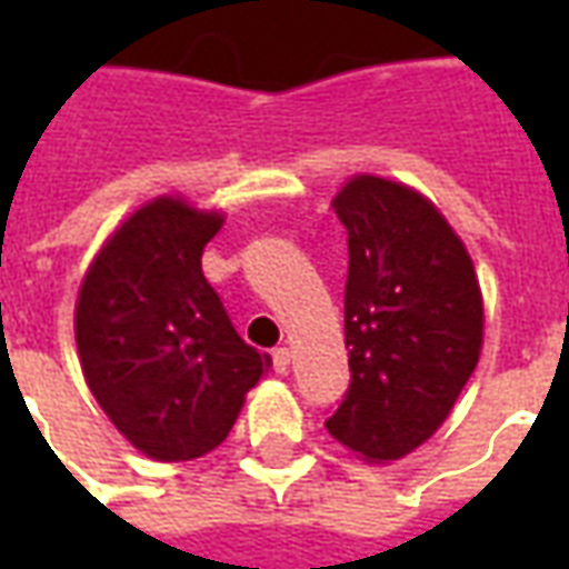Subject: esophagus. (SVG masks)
<instances>
[{"label":"esophagus","instance_id":"obj_1","mask_svg":"<svg viewBox=\"0 0 569 569\" xmlns=\"http://www.w3.org/2000/svg\"><path fill=\"white\" fill-rule=\"evenodd\" d=\"M271 366H273V371H280V375L289 369V347H273V350H271Z\"/></svg>","mask_w":569,"mask_h":569}]
</instances>
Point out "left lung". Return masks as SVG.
Listing matches in <instances>:
<instances>
[{"instance_id":"obj_1","label":"left lung","mask_w":569,"mask_h":569,"mask_svg":"<svg viewBox=\"0 0 569 569\" xmlns=\"http://www.w3.org/2000/svg\"><path fill=\"white\" fill-rule=\"evenodd\" d=\"M347 231L350 387L326 429L366 460H399L441 427L476 371L481 292L469 252L418 191L357 176L335 198Z\"/></svg>"}]
</instances>
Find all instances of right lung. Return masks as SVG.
<instances>
[{"label": "right lung", "instance_id": "1", "mask_svg": "<svg viewBox=\"0 0 569 569\" xmlns=\"http://www.w3.org/2000/svg\"><path fill=\"white\" fill-rule=\"evenodd\" d=\"M219 228L216 212L151 200L106 243L79 292L84 381L109 420L163 463L222 445L268 366L200 271Z\"/></svg>", "mask_w": 569, "mask_h": 569}]
</instances>
